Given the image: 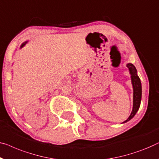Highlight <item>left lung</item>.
Wrapping results in <instances>:
<instances>
[{"label": "left lung", "mask_w": 159, "mask_h": 159, "mask_svg": "<svg viewBox=\"0 0 159 159\" xmlns=\"http://www.w3.org/2000/svg\"><path fill=\"white\" fill-rule=\"evenodd\" d=\"M126 66L128 68L129 70L130 78H131V84L133 86V110L132 112L128 117V118L124 121L123 123H125L126 122L130 120L133 117L135 116L138 110H139L140 105H141V97H142V87L141 80L137 74V70L135 66L133 64L128 63L126 64Z\"/></svg>", "instance_id": "left-lung-1"}]
</instances>
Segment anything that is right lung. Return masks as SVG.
<instances>
[{
  "mask_svg": "<svg viewBox=\"0 0 159 159\" xmlns=\"http://www.w3.org/2000/svg\"><path fill=\"white\" fill-rule=\"evenodd\" d=\"M27 43H28V41H25V42H24V43H22V44H21V45H20V49H21V48H23V47H24V46H25V45H26Z\"/></svg>",
  "mask_w": 159,
  "mask_h": 159,
  "instance_id": "add662e5",
  "label": "right lung"
}]
</instances>
